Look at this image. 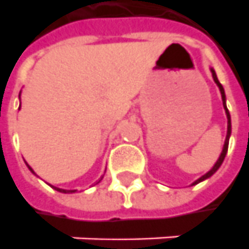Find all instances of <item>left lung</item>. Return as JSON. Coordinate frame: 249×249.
I'll list each match as a JSON object with an SVG mask.
<instances>
[{
	"label": "left lung",
	"mask_w": 249,
	"mask_h": 249,
	"mask_svg": "<svg viewBox=\"0 0 249 249\" xmlns=\"http://www.w3.org/2000/svg\"><path fill=\"white\" fill-rule=\"evenodd\" d=\"M211 72H213V78H214V82L218 85V88L221 90V96H222V101H223V108H225V112H226V118H228V134H226V140H225V145H223V149H222L221 156H219V159L216 160V163L214 164V167L211 168L207 174H204L203 177H200L197 181H195V182L192 183V185H196V183L201 182V181H204L207 178H210L211 175H214L216 173V170L221 167V164L223 163V160H225V156H226V153H228V148H229V138L230 134H231V123H230V113L228 111V108H226V96H225V90H223V86H222L219 81H218V78H216V74H215V71L211 68Z\"/></svg>",
	"instance_id": "left-lung-1"
}]
</instances>
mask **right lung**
Segmentation results:
<instances>
[{
  "label": "right lung",
  "mask_w": 249,
  "mask_h": 249,
  "mask_svg": "<svg viewBox=\"0 0 249 249\" xmlns=\"http://www.w3.org/2000/svg\"><path fill=\"white\" fill-rule=\"evenodd\" d=\"M19 97H20V94H19ZM27 167L30 168V171H31V173H34V171H33V168L30 167L28 164H27ZM52 188H53V189H56L57 192H61V193H74V192H76V191H66V189H60V188H56V186H52Z\"/></svg>",
  "instance_id": "obj_1"
}]
</instances>
